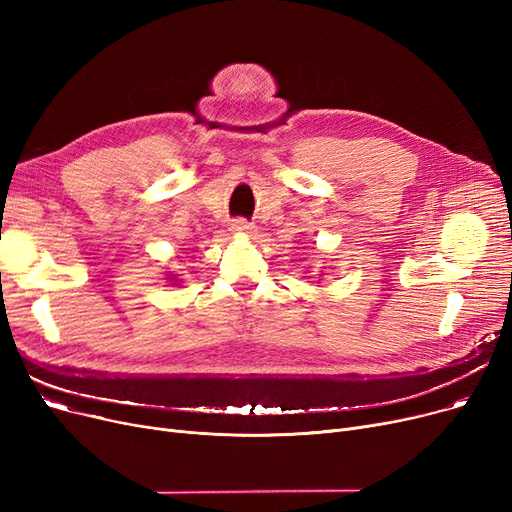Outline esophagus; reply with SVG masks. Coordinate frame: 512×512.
Here are the masks:
<instances>
[{"instance_id": "34e87169", "label": "esophagus", "mask_w": 512, "mask_h": 512, "mask_svg": "<svg viewBox=\"0 0 512 512\" xmlns=\"http://www.w3.org/2000/svg\"><path fill=\"white\" fill-rule=\"evenodd\" d=\"M230 230H232V232H236V234H249V232L253 230V224H251V222H247V220L238 218V220H234V222H232Z\"/></svg>"}]
</instances>
